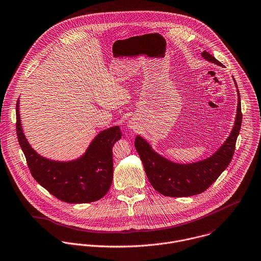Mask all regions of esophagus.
I'll return each instance as SVG.
<instances>
[{
    "mask_svg": "<svg viewBox=\"0 0 261 261\" xmlns=\"http://www.w3.org/2000/svg\"><path fill=\"white\" fill-rule=\"evenodd\" d=\"M128 127L132 128V129H135V128H136V125H135L134 122H129V123H128Z\"/></svg>",
    "mask_w": 261,
    "mask_h": 261,
    "instance_id": "esophagus-1",
    "label": "esophagus"
}]
</instances>
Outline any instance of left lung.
<instances>
[{
    "instance_id": "left-lung-1",
    "label": "left lung",
    "mask_w": 261,
    "mask_h": 261,
    "mask_svg": "<svg viewBox=\"0 0 261 261\" xmlns=\"http://www.w3.org/2000/svg\"><path fill=\"white\" fill-rule=\"evenodd\" d=\"M201 57L210 63L223 67V64L205 50L201 53ZM233 80L237 87L234 78ZM237 95V114L233 129L225 143L206 159L187 164L176 163L158 154L144 138L137 136L135 147L143 162L150 183L158 192L171 197L199 194L206 190L228 167L234 155L236 141L242 123L238 87Z\"/></svg>"
}]
</instances>
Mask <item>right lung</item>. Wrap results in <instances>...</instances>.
Returning <instances> with one entry per match:
<instances>
[{
  "mask_svg": "<svg viewBox=\"0 0 261 261\" xmlns=\"http://www.w3.org/2000/svg\"><path fill=\"white\" fill-rule=\"evenodd\" d=\"M16 118L19 145L29 170L48 192L69 203L92 202L107 193L113 177L112 147L121 139L118 125L100 132L81 157L71 161H56L40 156L28 143L21 124L19 99Z\"/></svg>",
  "mask_w": 261,
  "mask_h": 261,
  "instance_id": "add662e5",
  "label": "right lung"
}]
</instances>
